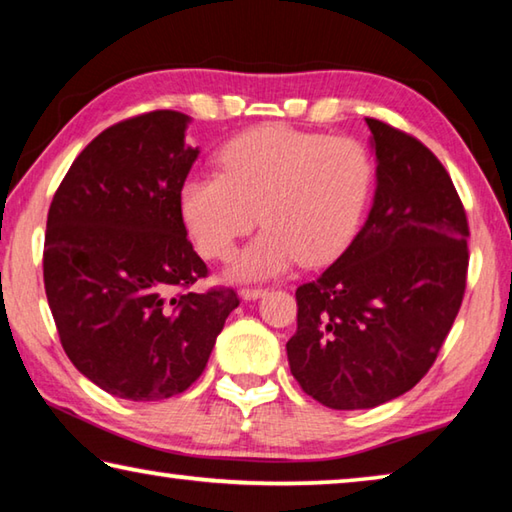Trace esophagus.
Here are the masks:
<instances>
[{
	"instance_id": "esophagus-1",
	"label": "esophagus",
	"mask_w": 512,
	"mask_h": 512,
	"mask_svg": "<svg viewBox=\"0 0 512 512\" xmlns=\"http://www.w3.org/2000/svg\"><path fill=\"white\" fill-rule=\"evenodd\" d=\"M264 293H266V289H259V287L253 289V287H250V289H241L239 296L244 298V300H257V298H262Z\"/></svg>"
}]
</instances>
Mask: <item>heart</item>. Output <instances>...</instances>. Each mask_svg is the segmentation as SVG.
<instances>
[{
    "mask_svg": "<svg viewBox=\"0 0 512 512\" xmlns=\"http://www.w3.org/2000/svg\"><path fill=\"white\" fill-rule=\"evenodd\" d=\"M221 173H192L180 185V214L198 253L228 259L237 241L264 230L230 266L235 280H268L323 264L357 235L375 183V162L352 137L259 126L219 155Z\"/></svg>",
    "mask_w": 512,
    "mask_h": 512,
    "instance_id": "1",
    "label": "heart"
}]
</instances>
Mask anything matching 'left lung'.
Instances as JSON below:
<instances>
[{"instance_id": "1", "label": "left lung", "mask_w": 512, "mask_h": 512, "mask_svg": "<svg viewBox=\"0 0 512 512\" xmlns=\"http://www.w3.org/2000/svg\"><path fill=\"white\" fill-rule=\"evenodd\" d=\"M377 189L345 253L298 287L287 343L302 391L336 411L372 409L418 384L461 309L467 216L440 160L413 135L366 119Z\"/></svg>"}]
</instances>
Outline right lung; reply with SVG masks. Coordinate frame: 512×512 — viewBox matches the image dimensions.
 <instances>
[{"mask_svg": "<svg viewBox=\"0 0 512 512\" xmlns=\"http://www.w3.org/2000/svg\"><path fill=\"white\" fill-rule=\"evenodd\" d=\"M189 117L153 110L85 146L47 214L45 291L63 350L103 391L158 402L207 366L232 289L189 291L207 275L180 214L198 158Z\"/></svg>", "mask_w": 512, "mask_h": 512, "instance_id": "1", "label": "right lung"}]
</instances>
